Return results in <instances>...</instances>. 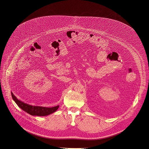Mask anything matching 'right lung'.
Here are the masks:
<instances>
[{
  "mask_svg": "<svg viewBox=\"0 0 149 149\" xmlns=\"http://www.w3.org/2000/svg\"><path fill=\"white\" fill-rule=\"evenodd\" d=\"M11 96L13 99L14 100L18 106L20 107L22 110L24 111L29 114L33 116H47L56 112L59 107V106L53 107H44L42 106H32L24 103V102L18 100L12 92Z\"/></svg>",
  "mask_w": 149,
  "mask_h": 149,
  "instance_id": "obj_1",
  "label": "right lung"
}]
</instances>
